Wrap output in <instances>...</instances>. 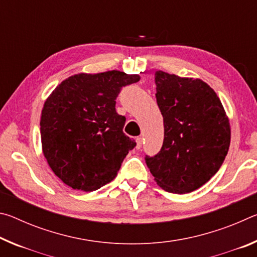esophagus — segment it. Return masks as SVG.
Masks as SVG:
<instances>
[{
	"mask_svg": "<svg viewBox=\"0 0 257 257\" xmlns=\"http://www.w3.org/2000/svg\"><path fill=\"white\" fill-rule=\"evenodd\" d=\"M143 145V138L142 137H137L136 138V149L139 150Z\"/></svg>",
	"mask_w": 257,
	"mask_h": 257,
	"instance_id": "esophagus-1",
	"label": "esophagus"
}]
</instances>
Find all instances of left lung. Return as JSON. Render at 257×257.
<instances>
[{"label":"left lung","mask_w":257,"mask_h":257,"mask_svg":"<svg viewBox=\"0 0 257 257\" xmlns=\"http://www.w3.org/2000/svg\"><path fill=\"white\" fill-rule=\"evenodd\" d=\"M156 102L163 116L162 149L145 162L161 188L186 194L219 170L230 146L229 118L219 96L198 78L155 72Z\"/></svg>","instance_id":"8db88e82"}]
</instances>
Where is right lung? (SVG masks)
Listing matches in <instances>:
<instances>
[{
	"mask_svg": "<svg viewBox=\"0 0 257 257\" xmlns=\"http://www.w3.org/2000/svg\"><path fill=\"white\" fill-rule=\"evenodd\" d=\"M139 79L119 70L80 72L46 98L41 116L43 154L67 186L94 191L118 175L136 143L123 134L125 118L116 113L115 98L123 86Z\"/></svg>",
	"mask_w": 257,
	"mask_h": 257,
	"instance_id": "1",
	"label": "right lung"
}]
</instances>
